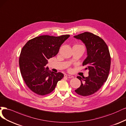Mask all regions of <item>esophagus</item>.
Returning <instances> with one entry per match:
<instances>
[{"mask_svg":"<svg viewBox=\"0 0 126 126\" xmlns=\"http://www.w3.org/2000/svg\"><path fill=\"white\" fill-rule=\"evenodd\" d=\"M64 76L66 77V78H69V79H71V78H74L73 76H72V75H68V74H64Z\"/></svg>","mask_w":126,"mask_h":126,"instance_id":"obj_1","label":"esophagus"}]
</instances>
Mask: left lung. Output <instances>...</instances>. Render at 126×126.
I'll use <instances>...</instances> for the list:
<instances>
[{
    "instance_id": "1",
    "label": "left lung",
    "mask_w": 126,
    "mask_h": 126,
    "mask_svg": "<svg viewBox=\"0 0 126 126\" xmlns=\"http://www.w3.org/2000/svg\"><path fill=\"white\" fill-rule=\"evenodd\" d=\"M74 37L86 46L87 56L83 66H86L85 69L89 70L88 77H77L81 85L75 92L82 96H90L98 91L107 79L111 64L110 53L104 40L91 32H85Z\"/></svg>"
}]
</instances>
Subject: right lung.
<instances>
[{
	"label": "right lung",
	"mask_w": 126,
	"mask_h": 126,
	"mask_svg": "<svg viewBox=\"0 0 126 126\" xmlns=\"http://www.w3.org/2000/svg\"><path fill=\"white\" fill-rule=\"evenodd\" d=\"M70 36L41 35L29 40L22 47L19 61L20 72L27 86L35 94H50L64 77L62 73L51 72L46 65Z\"/></svg>",
	"instance_id": "add662e5"
}]
</instances>
